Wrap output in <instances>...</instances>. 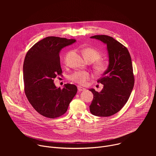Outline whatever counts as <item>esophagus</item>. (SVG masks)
Listing matches in <instances>:
<instances>
[{
  "mask_svg": "<svg viewBox=\"0 0 156 156\" xmlns=\"http://www.w3.org/2000/svg\"><path fill=\"white\" fill-rule=\"evenodd\" d=\"M78 90L79 91H85L86 89L83 87H81V86H78Z\"/></svg>",
  "mask_w": 156,
  "mask_h": 156,
  "instance_id": "34e87169",
  "label": "esophagus"
}]
</instances>
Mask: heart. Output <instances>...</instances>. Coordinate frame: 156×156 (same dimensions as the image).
I'll list each match as a JSON object with an SVG mask.
<instances>
[{"label":"heart","instance_id":"obj_1","mask_svg":"<svg viewBox=\"0 0 156 156\" xmlns=\"http://www.w3.org/2000/svg\"><path fill=\"white\" fill-rule=\"evenodd\" d=\"M82 53L87 62H94L96 61L94 64V68L98 73H103L108 69V63L106 61L99 60L101 57V54L97 49L93 48H85L82 50ZM67 55L68 54H66L65 59ZM91 77L92 75L90 72L84 70H78L70 75L69 79L72 82L80 85H84Z\"/></svg>","mask_w":156,"mask_h":156}]
</instances>
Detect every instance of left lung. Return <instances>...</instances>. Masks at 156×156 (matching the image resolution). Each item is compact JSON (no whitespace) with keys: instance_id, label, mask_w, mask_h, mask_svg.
<instances>
[{"instance_id":"left-lung-1","label":"left lung","mask_w":156,"mask_h":156,"mask_svg":"<svg viewBox=\"0 0 156 156\" xmlns=\"http://www.w3.org/2000/svg\"><path fill=\"white\" fill-rule=\"evenodd\" d=\"M91 38L107 44L109 57L108 69L98 80L104 87L99 93L90 89L94 98L90 106L92 114L109 117L120 111L128 101L135 84L131 58L127 48L107 35H95Z\"/></svg>"}]
</instances>
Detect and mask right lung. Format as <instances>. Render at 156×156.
<instances>
[{
    "instance_id": "obj_1",
    "label": "right lung",
    "mask_w": 156,
    "mask_h": 156,
    "mask_svg": "<svg viewBox=\"0 0 156 156\" xmlns=\"http://www.w3.org/2000/svg\"><path fill=\"white\" fill-rule=\"evenodd\" d=\"M75 39L49 36L36 42L27 52L23 63L25 95L42 116L55 119L63 115L77 93L75 84L56 87L54 78L62 74L59 52Z\"/></svg>"
}]
</instances>
